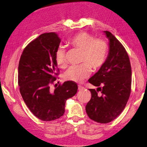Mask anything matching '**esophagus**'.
Instances as JSON below:
<instances>
[{
    "instance_id": "1",
    "label": "esophagus",
    "mask_w": 147,
    "mask_h": 147,
    "mask_svg": "<svg viewBox=\"0 0 147 147\" xmlns=\"http://www.w3.org/2000/svg\"><path fill=\"white\" fill-rule=\"evenodd\" d=\"M83 89H84V87H83L82 86H81V85H79V86H78V90H83Z\"/></svg>"
}]
</instances>
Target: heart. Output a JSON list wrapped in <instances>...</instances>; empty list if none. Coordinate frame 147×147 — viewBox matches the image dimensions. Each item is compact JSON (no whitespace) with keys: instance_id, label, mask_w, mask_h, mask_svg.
Segmentation results:
<instances>
[{"instance_id":"b5f03b06","label":"heart","mask_w":147,"mask_h":147,"mask_svg":"<svg viewBox=\"0 0 147 147\" xmlns=\"http://www.w3.org/2000/svg\"><path fill=\"white\" fill-rule=\"evenodd\" d=\"M67 43L70 47L81 50L80 61L83 63L69 67L64 74L66 80L81 82L90 76L91 68L96 70L105 62L108 51L107 44L105 40L95 39L90 34L81 32L69 38ZM55 59L59 67L63 68L66 66V53L63 47H58L55 51Z\"/></svg>"}]
</instances>
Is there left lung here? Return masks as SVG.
Listing matches in <instances>:
<instances>
[{
    "mask_svg": "<svg viewBox=\"0 0 147 147\" xmlns=\"http://www.w3.org/2000/svg\"><path fill=\"white\" fill-rule=\"evenodd\" d=\"M103 32L109 40V53L99 70L88 79L98 87L89 89L92 96L86 112L94 121L106 124L119 117L126 107L131 92V69L123 45L109 31Z\"/></svg>",
    "mask_w": 147,
    "mask_h": 147,
    "instance_id": "obj_1",
    "label": "left lung"
}]
</instances>
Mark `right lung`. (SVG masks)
I'll return each mask as SVG.
<instances>
[{"mask_svg":"<svg viewBox=\"0 0 147 147\" xmlns=\"http://www.w3.org/2000/svg\"><path fill=\"white\" fill-rule=\"evenodd\" d=\"M61 39L54 32L44 33L24 49L18 66V85L24 102L34 116L43 121L59 119L65 112L66 100L78 92L70 81L50 89L59 71L55 55Z\"/></svg>","mask_w":147,"mask_h":147,"instance_id":"1","label":"right lung"}]
</instances>
